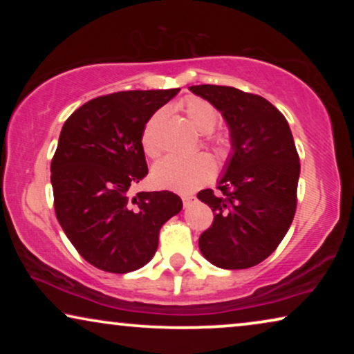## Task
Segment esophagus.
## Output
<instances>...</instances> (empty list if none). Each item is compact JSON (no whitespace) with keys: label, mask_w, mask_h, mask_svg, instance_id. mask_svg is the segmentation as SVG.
<instances>
[{"label":"esophagus","mask_w":354,"mask_h":354,"mask_svg":"<svg viewBox=\"0 0 354 354\" xmlns=\"http://www.w3.org/2000/svg\"><path fill=\"white\" fill-rule=\"evenodd\" d=\"M182 201H183V206H190L193 201H195V196L190 195V193H185V195H182Z\"/></svg>","instance_id":"esophagus-1"}]
</instances>
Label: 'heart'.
<instances>
[{
    "label": "heart",
    "mask_w": 354,
    "mask_h": 354,
    "mask_svg": "<svg viewBox=\"0 0 354 354\" xmlns=\"http://www.w3.org/2000/svg\"><path fill=\"white\" fill-rule=\"evenodd\" d=\"M180 108L185 113L188 120L203 133L211 132L216 127L217 119H219V113H217L214 106L209 101L198 98V96H188L180 103ZM162 115V111H156L149 118L147 127L143 130L142 147L149 158H156L161 153V147H159L156 140V130L158 125L161 124ZM205 143L206 147H209L222 159L229 158L232 149H234L230 135L227 133L207 135ZM214 161L205 153L190 154V156H177V154H174V156L161 159L153 167L151 178L154 185L159 188L188 193L209 182L214 177Z\"/></svg>",
    "instance_id": "heart-1"
}]
</instances>
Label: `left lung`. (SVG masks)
Segmentation results:
<instances>
[{"label":"left lung","mask_w":354,"mask_h":354,"mask_svg":"<svg viewBox=\"0 0 354 354\" xmlns=\"http://www.w3.org/2000/svg\"><path fill=\"white\" fill-rule=\"evenodd\" d=\"M190 90L221 111L234 143L219 192L198 193L214 214L200 235V250L217 268H253L274 253L297 211L299 156L292 130L259 95L221 85Z\"/></svg>","instance_id":"obj_1"}]
</instances>
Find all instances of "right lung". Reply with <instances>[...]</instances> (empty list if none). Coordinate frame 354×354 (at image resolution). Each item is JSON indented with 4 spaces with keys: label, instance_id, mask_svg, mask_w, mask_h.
Returning <instances> with one entry per match:
<instances>
[{
    "label": "right lung",
    "instance_id": "right-lung-1",
    "mask_svg": "<svg viewBox=\"0 0 354 354\" xmlns=\"http://www.w3.org/2000/svg\"><path fill=\"white\" fill-rule=\"evenodd\" d=\"M178 90L98 96L62 125L51 161L56 217L82 258L104 272L143 268L156 253L161 227L182 209L180 196L167 190L129 195L148 174L147 122Z\"/></svg>",
    "mask_w": 354,
    "mask_h": 354
}]
</instances>
